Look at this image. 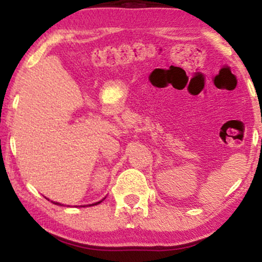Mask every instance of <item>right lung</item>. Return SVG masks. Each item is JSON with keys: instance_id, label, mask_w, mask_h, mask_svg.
<instances>
[{"instance_id": "obj_1", "label": "right lung", "mask_w": 262, "mask_h": 262, "mask_svg": "<svg viewBox=\"0 0 262 262\" xmlns=\"http://www.w3.org/2000/svg\"><path fill=\"white\" fill-rule=\"evenodd\" d=\"M102 202V201H100V202H97V203H93V204H95V206H96V204H98V203H101ZM54 203H55V204H59V203H56V202H54Z\"/></svg>"}]
</instances>
